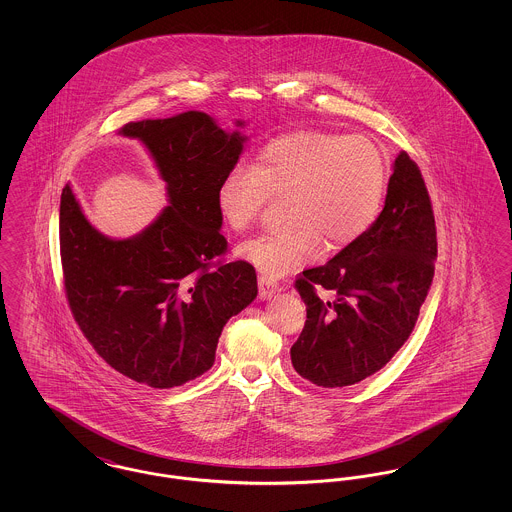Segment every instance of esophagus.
Returning <instances> with one entry per match:
<instances>
[{"instance_id": "34e87169", "label": "esophagus", "mask_w": 512, "mask_h": 512, "mask_svg": "<svg viewBox=\"0 0 512 512\" xmlns=\"http://www.w3.org/2000/svg\"><path fill=\"white\" fill-rule=\"evenodd\" d=\"M278 290H280V284H278L276 280L268 278L265 274H261V276H259V293H261V297H263V299L272 297V295L278 292Z\"/></svg>"}]
</instances>
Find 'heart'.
<instances>
[{
    "mask_svg": "<svg viewBox=\"0 0 512 512\" xmlns=\"http://www.w3.org/2000/svg\"><path fill=\"white\" fill-rule=\"evenodd\" d=\"M388 188V163L380 147L361 134L295 130L270 140L251 169L234 167L220 180L217 203L224 222L245 232L261 219L268 197L288 195L292 228L253 238L240 257L278 278L317 261L324 251L359 242L380 217Z\"/></svg>",
    "mask_w": 512,
    "mask_h": 512,
    "instance_id": "b5f03b06",
    "label": "heart"
}]
</instances>
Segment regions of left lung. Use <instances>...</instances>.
<instances>
[{
	"instance_id": "1",
	"label": "left lung",
	"mask_w": 512,
	"mask_h": 512,
	"mask_svg": "<svg viewBox=\"0 0 512 512\" xmlns=\"http://www.w3.org/2000/svg\"><path fill=\"white\" fill-rule=\"evenodd\" d=\"M436 257L432 201L420 169L401 151L374 226L295 280L307 305L303 332L290 349L295 372L322 388H343L390 363L413 332ZM317 289L333 295L320 298Z\"/></svg>"
}]
</instances>
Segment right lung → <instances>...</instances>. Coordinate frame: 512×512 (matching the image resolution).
Wrapping results in <instances>:
<instances>
[{
    "mask_svg": "<svg viewBox=\"0 0 512 512\" xmlns=\"http://www.w3.org/2000/svg\"><path fill=\"white\" fill-rule=\"evenodd\" d=\"M119 134L147 147L169 205L140 234L113 240L88 222L67 184L59 209L65 292L107 365L169 390L213 366L224 324L257 297L247 261H215L228 249L217 190L247 138L201 111L128 122Z\"/></svg>",
    "mask_w": 512,
    "mask_h": 512,
    "instance_id": "right-lung-1",
    "label": "right lung"
}]
</instances>
